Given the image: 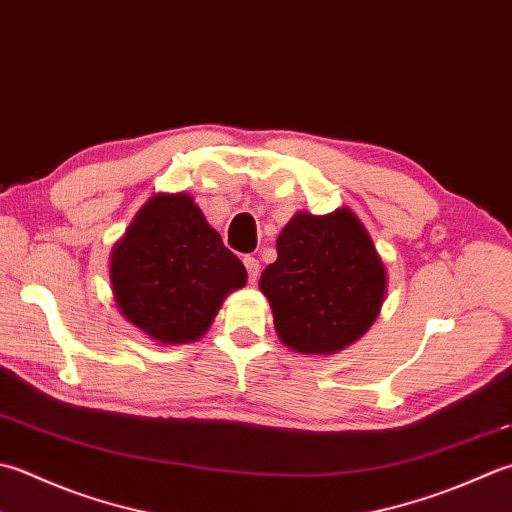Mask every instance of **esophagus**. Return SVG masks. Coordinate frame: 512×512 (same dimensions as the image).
<instances>
[{
  "mask_svg": "<svg viewBox=\"0 0 512 512\" xmlns=\"http://www.w3.org/2000/svg\"><path fill=\"white\" fill-rule=\"evenodd\" d=\"M244 266L248 270V282L255 284L257 282V275H259V262L255 257H244Z\"/></svg>",
  "mask_w": 512,
  "mask_h": 512,
  "instance_id": "obj_1",
  "label": "esophagus"
}]
</instances>
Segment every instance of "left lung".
Segmentation results:
<instances>
[{"mask_svg": "<svg viewBox=\"0 0 512 512\" xmlns=\"http://www.w3.org/2000/svg\"><path fill=\"white\" fill-rule=\"evenodd\" d=\"M275 333L302 355H335L375 324L388 273L373 237L353 210H299L277 237V259L259 279Z\"/></svg>", "mask_w": 512, "mask_h": 512, "instance_id": "8db88e82", "label": "left lung"}]
</instances>
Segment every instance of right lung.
<instances>
[{"label": "right lung", "mask_w": 512, "mask_h": 512, "mask_svg": "<svg viewBox=\"0 0 512 512\" xmlns=\"http://www.w3.org/2000/svg\"><path fill=\"white\" fill-rule=\"evenodd\" d=\"M246 279L244 264L188 193L150 197L110 250L117 310L162 346L204 337L224 299Z\"/></svg>", "instance_id": "right-lung-1"}]
</instances>
